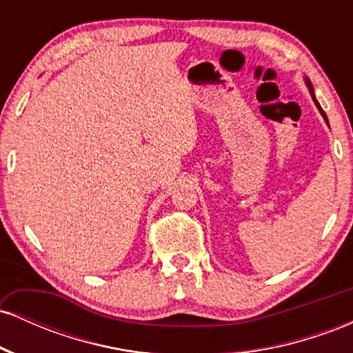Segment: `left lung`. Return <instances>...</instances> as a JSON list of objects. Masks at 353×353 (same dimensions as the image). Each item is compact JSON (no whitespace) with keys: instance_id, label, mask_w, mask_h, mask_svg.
<instances>
[{"instance_id":"8db88e82","label":"left lung","mask_w":353,"mask_h":353,"mask_svg":"<svg viewBox=\"0 0 353 353\" xmlns=\"http://www.w3.org/2000/svg\"><path fill=\"white\" fill-rule=\"evenodd\" d=\"M307 86H309V89H310V94H312V98H314V103H315V106L319 108V111H320V114L323 116V119L327 121V116H325V112H323V109L320 108V104L317 103V99H315V96H314V89H312V84H310V81H307ZM327 124H329V121H327Z\"/></svg>"}]
</instances>
